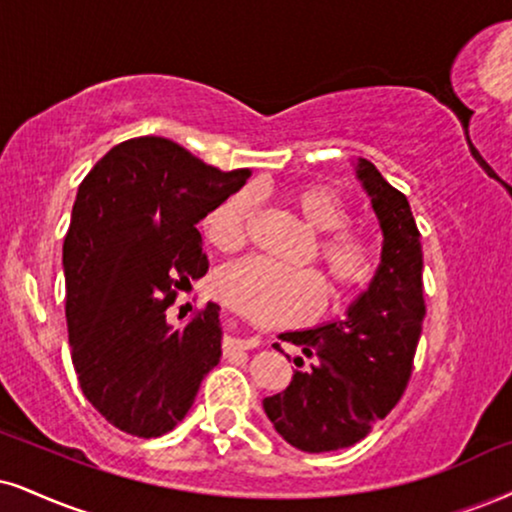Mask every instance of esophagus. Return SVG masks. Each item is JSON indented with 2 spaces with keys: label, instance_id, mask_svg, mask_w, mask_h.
<instances>
[{
  "label": "esophagus",
  "instance_id": "esophagus-1",
  "mask_svg": "<svg viewBox=\"0 0 512 512\" xmlns=\"http://www.w3.org/2000/svg\"><path fill=\"white\" fill-rule=\"evenodd\" d=\"M258 344H261L258 342V337H246V339L227 337L223 346H225V351H246V349H256Z\"/></svg>",
  "mask_w": 512,
  "mask_h": 512
}]
</instances>
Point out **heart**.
I'll use <instances>...</instances> for the list:
<instances>
[{
  "label": "heart",
  "mask_w": 512,
  "mask_h": 512,
  "mask_svg": "<svg viewBox=\"0 0 512 512\" xmlns=\"http://www.w3.org/2000/svg\"><path fill=\"white\" fill-rule=\"evenodd\" d=\"M287 206L318 232L304 263H320L334 306L351 304L375 280L380 246L365 230L351 227V208L339 192L304 182L285 192ZM254 197L246 189L227 194L204 218V232L216 249L232 254L249 239ZM311 268H285L263 258L230 263L216 277V294L227 306L263 325L301 323L323 306L325 287Z\"/></svg>",
  "instance_id": "b5f03b06"
}]
</instances>
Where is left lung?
<instances>
[{
    "instance_id": "obj_1",
    "label": "left lung",
    "mask_w": 512,
    "mask_h": 512,
    "mask_svg": "<svg viewBox=\"0 0 512 512\" xmlns=\"http://www.w3.org/2000/svg\"><path fill=\"white\" fill-rule=\"evenodd\" d=\"M356 173L380 218V268L346 318L280 334L304 351L311 368L296 370L285 391L263 401L280 437L306 453L353 446L401 401L427 313L420 230L406 194L370 161H358ZM294 363L301 368L304 358Z\"/></svg>"
}]
</instances>
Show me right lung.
<instances>
[{"label": "right lung", "instance_id": "add662e5", "mask_svg": "<svg viewBox=\"0 0 512 512\" xmlns=\"http://www.w3.org/2000/svg\"><path fill=\"white\" fill-rule=\"evenodd\" d=\"M249 178L147 135L80 182L63 242L68 342L85 399L125 434L173 430L220 361L216 304L185 327H170L166 308L208 270L197 223Z\"/></svg>", "mask_w": 512, "mask_h": 512}]
</instances>
